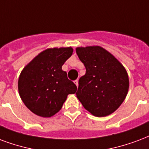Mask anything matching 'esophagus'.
Masks as SVG:
<instances>
[{
  "label": "esophagus",
  "mask_w": 149,
  "mask_h": 149,
  "mask_svg": "<svg viewBox=\"0 0 149 149\" xmlns=\"http://www.w3.org/2000/svg\"><path fill=\"white\" fill-rule=\"evenodd\" d=\"M74 83H75V84H76V85L78 86V80H74Z\"/></svg>",
  "instance_id": "obj_1"
}]
</instances>
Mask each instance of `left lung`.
Returning a JSON list of instances; mask_svg holds the SVG:
<instances>
[{
  "label": "left lung",
  "mask_w": 149,
  "mask_h": 149,
  "mask_svg": "<svg viewBox=\"0 0 149 149\" xmlns=\"http://www.w3.org/2000/svg\"><path fill=\"white\" fill-rule=\"evenodd\" d=\"M76 51L86 69L79 80L78 100L95 116L112 114L127 95L129 77L125 68L102 47H78Z\"/></svg>",
  "instance_id": "left-lung-1"
}]
</instances>
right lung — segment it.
Instances as JSON below:
<instances>
[{
    "instance_id": "1",
    "label": "right lung",
    "mask_w": 149,
    "mask_h": 149,
    "mask_svg": "<svg viewBox=\"0 0 149 149\" xmlns=\"http://www.w3.org/2000/svg\"><path fill=\"white\" fill-rule=\"evenodd\" d=\"M73 49L54 48L44 50L21 72L18 81L19 95L30 111L38 116L49 118L60 111L69 94L77 86L61 69Z\"/></svg>"
}]
</instances>
